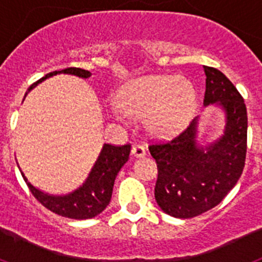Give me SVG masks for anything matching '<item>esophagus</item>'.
<instances>
[{
  "mask_svg": "<svg viewBox=\"0 0 262 262\" xmlns=\"http://www.w3.org/2000/svg\"><path fill=\"white\" fill-rule=\"evenodd\" d=\"M131 154L135 157H143L145 156V148L143 145H134L131 149Z\"/></svg>",
  "mask_w": 262,
  "mask_h": 262,
  "instance_id": "esophagus-1",
  "label": "esophagus"
}]
</instances>
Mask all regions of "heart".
Instances as JSON below:
<instances>
[{
	"instance_id": "heart-1",
	"label": "heart",
	"mask_w": 262,
	"mask_h": 262,
	"mask_svg": "<svg viewBox=\"0 0 262 262\" xmlns=\"http://www.w3.org/2000/svg\"><path fill=\"white\" fill-rule=\"evenodd\" d=\"M195 90L190 81L176 76H145L127 85L118 106L134 119L145 118V127L156 136L181 131L193 117Z\"/></svg>"
}]
</instances>
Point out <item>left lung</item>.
<instances>
[{
    "instance_id": "left-lung-1",
    "label": "left lung",
    "mask_w": 262,
    "mask_h": 262,
    "mask_svg": "<svg viewBox=\"0 0 262 262\" xmlns=\"http://www.w3.org/2000/svg\"><path fill=\"white\" fill-rule=\"evenodd\" d=\"M203 106L222 108L223 134L200 144V117H195L172 142L149 145L159 169L157 205L165 214L180 219L194 217L219 205L239 181L245 164L248 118L244 99L221 71L211 67H203Z\"/></svg>"
}]
</instances>
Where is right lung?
<instances>
[{
  "label": "right lung",
  "instance_id": "1",
  "mask_svg": "<svg viewBox=\"0 0 262 262\" xmlns=\"http://www.w3.org/2000/svg\"><path fill=\"white\" fill-rule=\"evenodd\" d=\"M61 73L77 76L80 78H89L92 76L89 71L81 68H67L62 71L51 72L45 77L36 81L35 84H32L27 90V93L47 78L61 75ZM129 151H131L129 144L122 145V147L103 144L102 149L99 152L93 168L90 169L84 184L78 186L76 190L68 194H62V195L46 193V191L35 187L27 180L19 165L18 168H19L23 180L26 181L27 186L31 190L32 195L35 196L45 207H47L55 214L61 215V216L82 221V219H90V217L97 216L107 207L111 200V194H113L115 178L122 166L127 163Z\"/></svg>",
  "mask_w": 262,
  "mask_h": 262
}]
</instances>
